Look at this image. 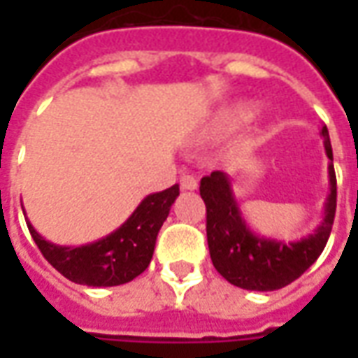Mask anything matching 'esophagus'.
<instances>
[{"mask_svg": "<svg viewBox=\"0 0 358 358\" xmlns=\"http://www.w3.org/2000/svg\"><path fill=\"white\" fill-rule=\"evenodd\" d=\"M197 180L194 178V176H189V174H184L182 178H180V187L184 189V192H194V189H197Z\"/></svg>", "mask_w": 358, "mask_h": 358, "instance_id": "1", "label": "esophagus"}]
</instances>
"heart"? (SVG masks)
I'll return each mask as SVG.
<instances>
[{"instance_id":"1","label":"heart","mask_w":358,"mask_h":358,"mask_svg":"<svg viewBox=\"0 0 358 358\" xmlns=\"http://www.w3.org/2000/svg\"><path fill=\"white\" fill-rule=\"evenodd\" d=\"M255 113V107L251 103H232L224 105L215 113H210L207 120L199 128V138L201 140H220L234 130H238L248 120H251Z\"/></svg>"}]
</instances>
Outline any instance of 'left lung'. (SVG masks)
Returning <instances> with one entry per match:
<instances>
[{
    "label": "left lung",
    "instance_id": "left-lung-1",
    "mask_svg": "<svg viewBox=\"0 0 358 358\" xmlns=\"http://www.w3.org/2000/svg\"><path fill=\"white\" fill-rule=\"evenodd\" d=\"M328 163L330 194L324 203L322 222L301 240H278L259 236L249 228L234 194L232 180L222 171L201 178L203 201L207 207V243L210 261L230 284L251 292H274L305 272L326 248L336 217V172L328 128H320Z\"/></svg>",
    "mask_w": 358,
    "mask_h": 358
}]
</instances>
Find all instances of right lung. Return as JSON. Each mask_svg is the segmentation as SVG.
Wrapping results in <instances>:
<instances>
[{
  "instance_id": "1",
  "label": "right lung",
  "mask_w": 358,
  "mask_h": 358,
  "mask_svg": "<svg viewBox=\"0 0 358 358\" xmlns=\"http://www.w3.org/2000/svg\"><path fill=\"white\" fill-rule=\"evenodd\" d=\"M178 195V184L163 192L149 194L115 232L78 248L48 241L42 234L36 232L28 217L27 224L42 255L63 276L74 284L110 287L132 282L148 268L155 251L159 230Z\"/></svg>"
}]
</instances>
